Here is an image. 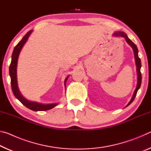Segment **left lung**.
<instances>
[{
    "mask_svg": "<svg viewBox=\"0 0 151 151\" xmlns=\"http://www.w3.org/2000/svg\"><path fill=\"white\" fill-rule=\"evenodd\" d=\"M114 36L115 37H124L125 39V40H126L127 42L129 44L131 47H132V50H133L134 52V59H135V63H136V66H137V87L135 88V90L134 91L133 95H132V98L131 99V101H129V103L127 104V105L125 106L127 107L131 104L132 103V102L134 101V99L135 98V96L137 95V91L140 87V85H141V81H142V76H141V73H140V68H141V61H140V58L139 57V51H138V48L136 45L132 41V40L129 39V37H127V35H126V33L124 32H121V31H118V32H114L113 34Z\"/></svg>",
    "mask_w": 151,
    "mask_h": 151,
    "instance_id": "1",
    "label": "left lung"
}]
</instances>
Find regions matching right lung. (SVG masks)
Returning a JSON list of instances; mask_svg holds the SVG:
<instances>
[{"mask_svg":"<svg viewBox=\"0 0 151 151\" xmlns=\"http://www.w3.org/2000/svg\"><path fill=\"white\" fill-rule=\"evenodd\" d=\"M32 32V30L28 32L27 34L24 36V37L22 38V40H20V41L18 43L16 47H14L13 52H12L11 63L9 67V74H10V76H11V80L12 91L13 92V94L15 96V97H16L18 100H19L22 104H24L25 106L27 107L28 109H29L34 111H47V110L54 108L55 106L57 105L58 103L42 104V103H37V102L30 101L27 100V99H25L24 97L22 95L21 93H20L19 86H18L17 73L18 58H19V54L20 51L22 50V47H23V46L27 41L28 39H29V37H30V35H31ZM68 76H68L65 80V88H66V82L67 81Z\"/></svg>","mask_w":151,"mask_h":151,"instance_id":"obj_1","label":"right lung"}]
</instances>
